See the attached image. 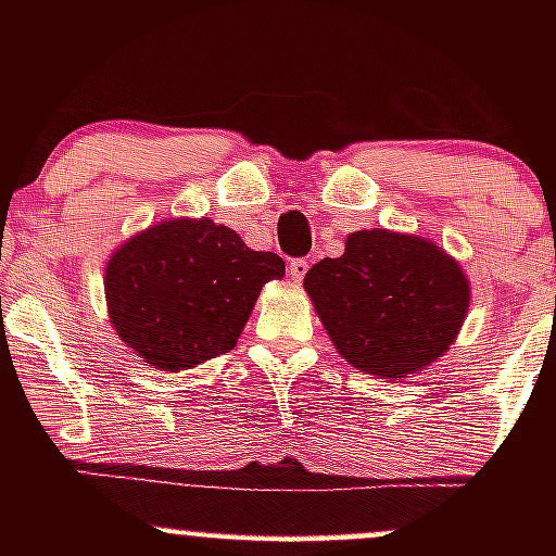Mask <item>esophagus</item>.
Instances as JSON below:
<instances>
[{
	"label": "esophagus",
	"instance_id": "esophagus-1",
	"mask_svg": "<svg viewBox=\"0 0 556 556\" xmlns=\"http://www.w3.org/2000/svg\"><path fill=\"white\" fill-rule=\"evenodd\" d=\"M305 271H308V261L305 258H292L290 264H287V274H290V279H295V282L305 277Z\"/></svg>",
	"mask_w": 556,
	"mask_h": 556
}]
</instances>
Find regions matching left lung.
Listing matches in <instances>:
<instances>
[{"instance_id":"obj_1","label":"left lung","mask_w":556,"mask_h":556,"mask_svg":"<svg viewBox=\"0 0 556 556\" xmlns=\"http://www.w3.org/2000/svg\"><path fill=\"white\" fill-rule=\"evenodd\" d=\"M303 285L337 353L384 379L442 358L470 303L455 258L431 240L389 229L348 235L342 256L311 266Z\"/></svg>"}]
</instances>
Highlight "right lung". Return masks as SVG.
I'll return each mask as SVG.
<instances>
[{"mask_svg": "<svg viewBox=\"0 0 556 556\" xmlns=\"http://www.w3.org/2000/svg\"><path fill=\"white\" fill-rule=\"evenodd\" d=\"M285 277L277 253L251 251L235 229L169 219L112 253L104 274L112 327L162 371H185L227 353L261 287Z\"/></svg>", "mask_w": 556, "mask_h": 556, "instance_id": "add662e5", "label": "right lung"}]
</instances>
